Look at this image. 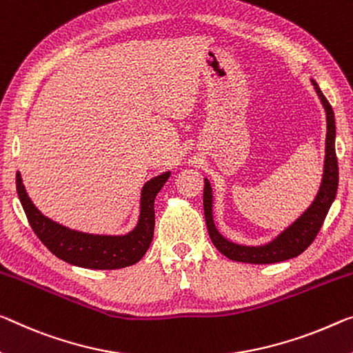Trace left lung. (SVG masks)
<instances>
[{"label": "left lung", "instance_id": "left-lung-1", "mask_svg": "<svg viewBox=\"0 0 353 353\" xmlns=\"http://www.w3.org/2000/svg\"><path fill=\"white\" fill-rule=\"evenodd\" d=\"M311 83L316 90L319 99L322 102V107L325 110V117H327V135H325V159H323V173L321 186L316 197L311 202V205L298 216V218L281 230L274 238L270 241L263 243V245L257 246H248V245H238L233 243L222 235L214 224V195L213 188L208 178L205 180L203 188V211H205V221H207L208 233L211 241L216 246V249L221 254H224L227 259L235 260V262L243 263H254V265H267V263H278L284 262V260L294 259L305 252L307 246L314 241L317 236L319 230L323 224L325 218H327L328 210L332 207L336 192H338V181H339V172H338V159H336V123H334V113L333 108L327 101V97L319 88L316 80H311Z\"/></svg>", "mask_w": 353, "mask_h": 353}]
</instances>
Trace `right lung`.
I'll return each instance as SVG.
<instances>
[{"label": "right lung", "instance_id": "right-lung-1", "mask_svg": "<svg viewBox=\"0 0 353 353\" xmlns=\"http://www.w3.org/2000/svg\"><path fill=\"white\" fill-rule=\"evenodd\" d=\"M172 172L150 178L142 186L139 200V218L134 229L121 235H102L69 229L46 216L32 203L17 172V194L31 229L48 251L70 265L91 270H115L137 263L148 251L154 235V199L169 180Z\"/></svg>", "mask_w": 353, "mask_h": 353}]
</instances>
